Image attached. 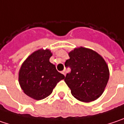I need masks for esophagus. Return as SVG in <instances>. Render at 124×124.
<instances>
[{"label":"esophagus","instance_id":"34e87169","mask_svg":"<svg viewBox=\"0 0 124 124\" xmlns=\"http://www.w3.org/2000/svg\"><path fill=\"white\" fill-rule=\"evenodd\" d=\"M62 73L64 74V76H66V70H63Z\"/></svg>","mask_w":124,"mask_h":124}]
</instances>
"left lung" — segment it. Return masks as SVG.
Instances as JSON below:
<instances>
[{"instance_id": "1", "label": "left lung", "mask_w": 124, "mask_h": 124, "mask_svg": "<svg viewBox=\"0 0 124 124\" xmlns=\"http://www.w3.org/2000/svg\"><path fill=\"white\" fill-rule=\"evenodd\" d=\"M65 66L71 68L64 81L71 95L79 101L90 102L100 98L109 78V70L104 58L89 48L78 47L70 51Z\"/></svg>"}]
</instances>
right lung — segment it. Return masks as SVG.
Listing matches in <instances>:
<instances>
[{"label": "right lung", "mask_w": 124, "mask_h": 124, "mask_svg": "<svg viewBox=\"0 0 124 124\" xmlns=\"http://www.w3.org/2000/svg\"><path fill=\"white\" fill-rule=\"evenodd\" d=\"M53 55L49 49L34 51L22 63L19 71V84L23 92L36 100L47 98L57 84L64 78L55 65L50 62Z\"/></svg>", "instance_id": "add662e5"}]
</instances>
